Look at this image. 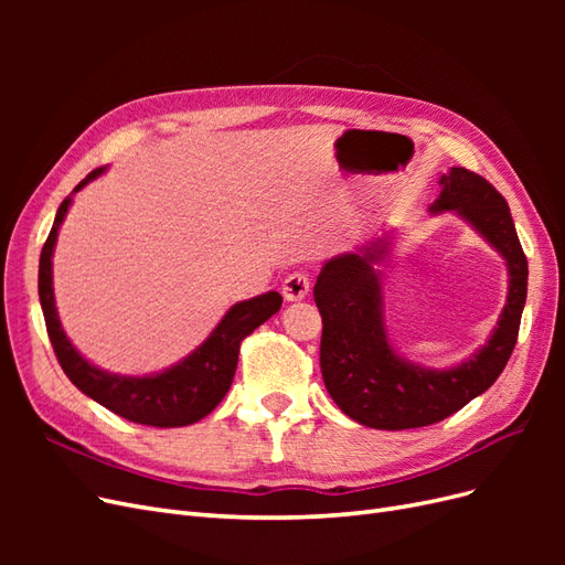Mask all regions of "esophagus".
I'll return each mask as SVG.
<instances>
[{
    "mask_svg": "<svg viewBox=\"0 0 565 565\" xmlns=\"http://www.w3.org/2000/svg\"><path fill=\"white\" fill-rule=\"evenodd\" d=\"M309 289H311L309 276H306L303 270H295V273H289L282 282V297L287 301H301V299H306V295H309Z\"/></svg>",
    "mask_w": 565,
    "mask_h": 565,
    "instance_id": "34e87169",
    "label": "esophagus"
}]
</instances>
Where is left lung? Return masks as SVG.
Here are the masks:
<instances>
[{"label": "left lung", "mask_w": 565, "mask_h": 565, "mask_svg": "<svg viewBox=\"0 0 565 565\" xmlns=\"http://www.w3.org/2000/svg\"><path fill=\"white\" fill-rule=\"evenodd\" d=\"M438 185L429 212L465 218L507 262V303L498 328L467 361L440 370L424 367L393 349L386 332L377 264L388 256L391 235L324 262L313 287L322 316V382L341 413L372 429H417L455 415L494 384L516 347L527 262L509 204L483 177L465 167H450Z\"/></svg>", "instance_id": "left-lung-1"}]
</instances>
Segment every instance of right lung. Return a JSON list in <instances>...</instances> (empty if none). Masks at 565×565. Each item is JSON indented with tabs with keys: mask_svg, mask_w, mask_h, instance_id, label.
Returning <instances> with one entry per match:
<instances>
[{
	"mask_svg": "<svg viewBox=\"0 0 565 565\" xmlns=\"http://www.w3.org/2000/svg\"><path fill=\"white\" fill-rule=\"evenodd\" d=\"M104 172L106 167L94 169L61 202L54 226H51V233L40 254V303L44 311L51 347H54V353L63 372L67 374V380L82 393H87L92 401L108 407L110 413L136 424L160 426V429L195 424L202 417H207L224 401L233 384L241 341L259 328V324H264L273 313L280 311L282 297L278 292H266L247 301H237L191 355H185L183 361L162 372H152L146 374V377H131V374H115L92 365L87 358L79 355V351L71 344V339H67L61 328L54 299L51 256H54L58 228L67 214V207H71L73 195Z\"/></svg>",
	"mask_w": 565,
	"mask_h": 565,
	"instance_id": "1",
	"label": "right lung"
}]
</instances>
